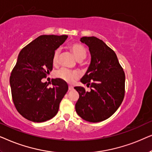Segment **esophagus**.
Returning a JSON list of instances; mask_svg holds the SVG:
<instances>
[{
  "mask_svg": "<svg viewBox=\"0 0 152 152\" xmlns=\"http://www.w3.org/2000/svg\"><path fill=\"white\" fill-rule=\"evenodd\" d=\"M74 88H73V86H69V90H72Z\"/></svg>",
  "mask_w": 152,
  "mask_h": 152,
  "instance_id": "34e87169",
  "label": "esophagus"
}]
</instances>
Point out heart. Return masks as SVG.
Masks as SVG:
<instances>
[{"label": "heart", "instance_id": "heart-1", "mask_svg": "<svg viewBox=\"0 0 152 152\" xmlns=\"http://www.w3.org/2000/svg\"><path fill=\"white\" fill-rule=\"evenodd\" d=\"M69 49L74 54V57L76 59L80 61L86 58L87 51L86 48L83 44L80 43H73L69 45ZM60 50H56L54 52L53 56L52 62L54 66H57L58 64V58H59ZM56 76L59 79H61L64 81H66L69 83H72L74 81V80L78 77L77 72L75 71L69 70L68 69L62 68L61 69L58 70L56 73Z\"/></svg>", "mask_w": 152, "mask_h": 152}]
</instances>
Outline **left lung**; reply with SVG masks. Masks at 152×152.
Listing matches in <instances>:
<instances>
[{
	"label": "left lung",
	"mask_w": 152,
	"mask_h": 152,
	"mask_svg": "<svg viewBox=\"0 0 152 152\" xmlns=\"http://www.w3.org/2000/svg\"><path fill=\"white\" fill-rule=\"evenodd\" d=\"M88 46L91 62L80 82L90 87H75L79 99L75 108L84 120L99 122L110 117L122 104L125 93V74L114 50L95 37H83Z\"/></svg>",
	"instance_id": "1"
}]
</instances>
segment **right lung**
<instances>
[{
	"label": "right lung",
	"mask_w": 152,
	"mask_h": 152,
	"mask_svg": "<svg viewBox=\"0 0 152 152\" xmlns=\"http://www.w3.org/2000/svg\"><path fill=\"white\" fill-rule=\"evenodd\" d=\"M67 35H41L22 48L10 78L12 96L18 112L34 122L49 120L57 114L68 85L52 79L51 88L42 82L53 69L54 52Z\"/></svg>",
	"instance_id": "right-lung-1"
}]
</instances>
